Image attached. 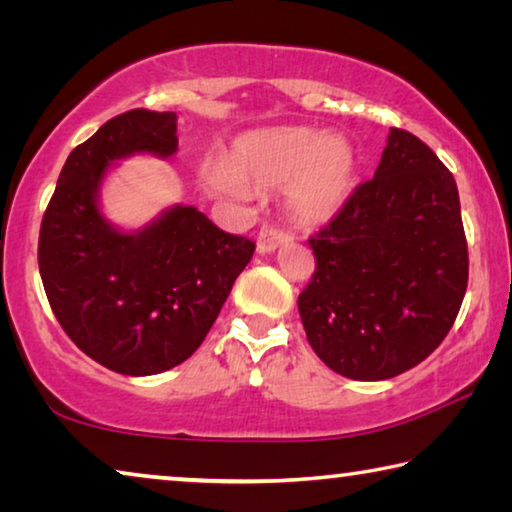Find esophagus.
Instances as JSON below:
<instances>
[{"label": "esophagus", "instance_id": "1", "mask_svg": "<svg viewBox=\"0 0 512 512\" xmlns=\"http://www.w3.org/2000/svg\"><path fill=\"white\" fill-rule=\"evenodd\" d=\"M291 239L293 237L287 235V232L275 230V228H271V225H264V228L259 230V235H257V253L259 255L275 253L277 248H280L282 244H289Z\"/></svg>", "mask_w": 512, "mask_h": 512}]
</instances>
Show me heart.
I'll list each match as a JSON object with an SVG mask.
<instances>
[{
  "label": "heart",
  "mask_w": 512,
  "mask_h": 512,
  "mask_svg": "<svg viewBox=\"0 0 512 512\" xmlns=\"http://www.w3.org/2000/svg\"><path fill=\"white\" fill-rule=\"evenodd\" d=\"M359 183V155L343 135L309 126L259 128L239 135L223 158V169L201 176L205 192L241 196L246 185L280 187L300 225H325L352 201Z\"/></svg>",
  "instance_id": "heart-1"
}]
</instances>
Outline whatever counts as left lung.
Segmentation results:
<instances>
[{
    "label": "left lung",
    "mask_w": 512,
    "mask_h": 512,
    "mask_svg": "<svg viewBox=\"0 0 512 512\" xmlns=\"http://www.w3.org/2000/svg\"><path fill=\"white\" fill-rule=\"evenodd\" d=\"M309 246L316 273L298 311L327 368L391 379L443 343L467 289V241L456 180L418 137L391 128L375 176Z\"/></svg>",
    "instance_id": "1"
}]
</instances>
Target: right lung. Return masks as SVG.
<instances>
[{"mask_svg": "<svg viewBox=\"0 0 512 512\" xmlns=\"http://www.w3.org/2000/svg\"><path fill=\"white\" fill-rule=\"evenodd\" d=\"M176 112L131 110L69 153L40 225L38 264L60 327L101 366L146 377L192 357L255 244L171 205L137 230L101 210V187L131 155L173 158Z\"/></svg>", "mask_w": 512, "mask_h": 512, "instance_id": "right-lung-1", "label": "right lung"}]
</instances>
